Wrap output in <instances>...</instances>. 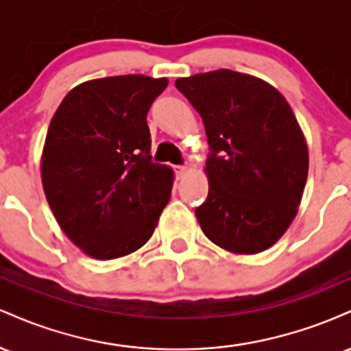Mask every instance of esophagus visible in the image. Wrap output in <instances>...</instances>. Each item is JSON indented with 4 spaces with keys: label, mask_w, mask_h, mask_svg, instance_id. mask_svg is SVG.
<instances>
[{
    "label": "esophagus",
    "mask_w": 351,
    "mask_h": 351,
    "mask_svg": "<svg viewBox=\"0 0 351 351\" xmlns=\"http://www.w3.org/2000/svg\"><path fill=\"white\" fill-rule=\"evenodd\" d=\"M173 170H175V175L178 180L183 178V176L188 173V168L183 167V165H176V167H173Z\"/></svg>",
    "instance_id": "obj_1"
}]
</instances>
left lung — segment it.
Listing matches in <instances>:
<instances>
[{"instance_id": "8db88e82", "label": "left lung", "mask_w": 351, "mask_h": 351, "mask_svg": "<svg viewBox=\"0 0 351 351\" xmlns=\"http://www.w3.org/2000/svg\"><path fill=\"white\" fill-rule=\"evenodd\" d=\"M201 115L211 155L208 198L196 217L211 243L257 254L284 236L299 211L308 148L284 95L265 80L219 69L176 79Z\"/></svg>"}]
</instances>
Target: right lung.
I'll list each match as a JSON object with an SVG mask.
<instances>
[{
	"label": "right lung",
	"mask_w": 351,
	"mask_h": 351,
	"mask_svg": "<svg viewBox=\"0 0 351 351\" xmlns=\"http://www.w3.org/2000/svg\"><path fill=\"white\" fill-rule=\"evenodd\" d=\"M168 79L115 75L64 97L44 142V195L60 229L99 261L150 239L171 196L173 170L153 163L147 114Z\"/></svg>",
	"instance_id": "obj_1"
}]
</instances>
